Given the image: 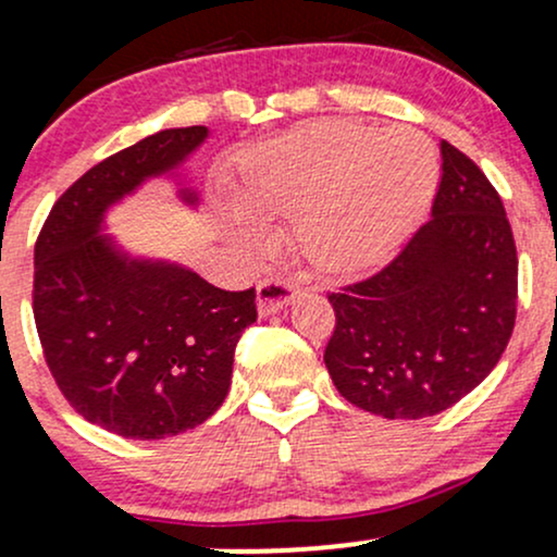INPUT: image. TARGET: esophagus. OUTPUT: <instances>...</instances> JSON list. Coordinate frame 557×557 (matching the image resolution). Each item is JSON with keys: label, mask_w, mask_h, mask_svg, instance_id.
Returning a JSON list of instances; mask_svg holds the SVG:
<instances>
[{"label": "esophagus", "mask_w": 557, "mask_h": 557, "mask_svg": "<svg viewBox=\"0 0 557 557\" xmlns=\"http://www.w3.org/2000/svg\"><path fill=\"white\" fill-rule=\"evenodd\" d=\"M300 293V285L290 283V280H280V277H270L264 280L257 287V306H259V314L270 317L283 311L293 298Z\"/></svg>", "instance_id": "esophagus-1"}]
</instances>
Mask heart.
<instances>
[{
	"label": "heart",
	"mask_w": 557,
	"mask_h": 557,
	"mask_svg": "<svg viewBox=\"0 0 557 557\" xmlns=\"http://www.w3.org/2000/svg\"><path fill=\"white\" fill-rule=\"evenodd\" d=\"M440 183L432 138L417 127L372 131L309 123L253 146L227 181V227L246 246L259 222L296 216V246L332 272L385 257L419 225Z\"/></svg>",
	"instance_id": "1"
}]
</instances>
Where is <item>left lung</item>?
<instances>
[{
	"label": "left lung",
	"instance_id": "obj_1",
	"mask_svg": "<svg viewBox=\"0 0 557 557\" xmlns=\"http://www.w3.org/2000/svg\"><path fill=\"white\" fill-rule=\"evenodd\" d=\"M432 216L393 259L330 293L324 363L337 393L382 419L456 406L500 361L516 322L519 259L484 172L443 140Z\"/></svg>",
	"mask_w": 557,
	"mask_h": 557
}]
</instances>
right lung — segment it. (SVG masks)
I'll list each match as a JSON object with an SVG mask.
<instances>
[{
  "label": "right lung",
  "instance_id": "right-lung-1",
  "mask_svg": "<svg viewBox=\"0 0 557 557\" xmlns=\"http://www.w3.org/2000/svg\"><path fill=\"white\" fill-rule=\"evenodd\" d=\"M209 127H168L107 157L47 216L34 251V317L62 395L83 419L127 440L203 424L230 393L257 290L230 293L190 267L146 257L110 230V212L151 181H170L194 212L188 159Z\"/></svg>",
  "mask_w": 557,
  "mask_h": 557
}]
</instances>
